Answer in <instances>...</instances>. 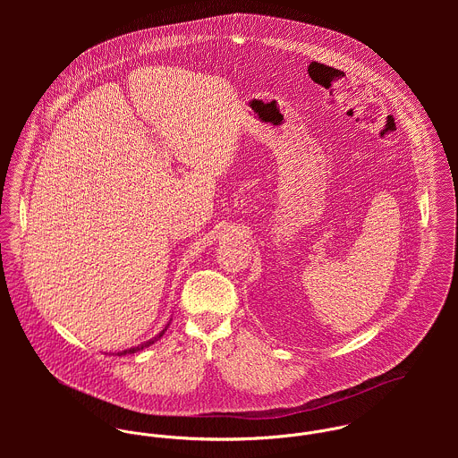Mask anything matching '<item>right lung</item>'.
I'll return each mask as SVG.
<instances>
[{"mask_svg":"<svg viewBox=\"0 0 458 458\" xmlns=\"http://www.w3.org/2000/svg\"><path fill=\"white\" fill-rule=\"evenodd\" d=\"M171 323H167L165 327L157 335V336H153V338H149V340H146V342H142V344H139V345H133L131 349H125V351H118V352H113V354H118V356H125V354H133V352H137V351H142V349H146V347H149V345H153L157 340H160L162 338V335L167 331V327H169Z\"/></svg>","mask_w":458,"mask_h":458,"instance_id":"right-lung-1","label":"right lung"}]
</instances>
